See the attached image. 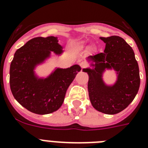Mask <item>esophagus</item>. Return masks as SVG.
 Listing matches in <instances>:
<instances>
[{
	"instance_id": "34e87169",
	"label": "esophagus",
	"mask_w": 148,
	"mask_h": 148,
	"mask_svg": "<svg viewBox=\"0 0 148 148\" xmlns=\"http://www.w3.org/2000/svg\"><path fill=\"white\" fill-rule=\"evenodd\" d=\"M80 66L81 67V68L83 69V68H86V67L88 66V64L87 62H81L80 63Z\"/></svg>"
}]
</instances>
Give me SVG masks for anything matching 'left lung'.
Listing matches in <instances>:
<instances>
[{
    "instance_id": "left-lung-1",
    "label": "left lung",
    "mask_w": 148,
    "mask_h": 148,
    "mask_svg": "<svg viewBox=\"0 0 148 148\" xmlns=\"http://www.w3.org/2000/svg\"><path fill=\"white\" fill-rule=\"evenodd\" d=\"M105 43L104 53L90 56L93 69L84 68L89 75L88 91L92 105L107 114L120 113L133 101L140 86L139 68L135 53L123 38L119 36L100 38ZM114 68L118 80L107 86L102 80L105 69Z\"/></svg>"
}]
</instances>
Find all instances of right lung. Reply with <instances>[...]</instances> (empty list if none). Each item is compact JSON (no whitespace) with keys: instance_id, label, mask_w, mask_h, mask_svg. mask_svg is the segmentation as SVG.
<instances>
[{"instance_id":"obj_1","label":"right lung","mask_w":148,"mask_h":148,"mask_svg":"<svg viewBox=\"0 0 148 148\" xmlns=\"http://www.w3.org/2000/svg\"><path fill=\"white\" fill-rule=\"evenodd\" d=\"M56 37L34 38L17 49L10 64V85L17 101L37 114L53 113L62 106L68 86L81 70L78 64L57 68L48 77L38 78L34 69L49 58L50 52L60 54L62 47Z\"/></svg>"}]
</instances>
